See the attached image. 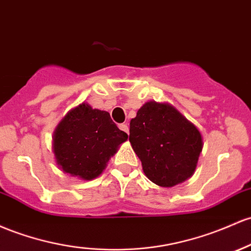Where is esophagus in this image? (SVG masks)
I'll return each instance as SVG.
<instances>
[{"mask_svg":"<svg viewBox=\"0 0 251 251\" xmlns=\"http://www.w3.org/2000/svg\"><path fill=\"white\" fill-rule=\"evenodd\" d=\"M119 128H120L121 131H124V132H125V133L128 134V126H127V124H120Z\"/></svg>","mask_w":251,"mask_h":251,"instance_id":"esophagus-1","label":"esophagus"}]
</instances>
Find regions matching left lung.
<instances>
[{
	"mask_svg": "<svg viewBox=\"0 0 251 251\" xmlns=\"http://www.w3.org/2000/svg\"><path fill=\"white\" fill-rule=\"evenodd\" d=\"M130 143L157 186L174 187L194 174L203 142L199 128L168 102L148 101L130 121Z\"/></svg>",
	"mask_w": 251,
	"mask_h": 251,
	"instance_id": "1",
	"label": "left lung"
}]
</instances>
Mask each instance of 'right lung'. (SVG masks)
Masks as SVG:
<instances>
[{"label":"right lung","instance_id":"right-lung-1","mask_svg":"<svg viewBox=\"0 0 251 251\" xmlns=\"http://www.w3.org/2000/svg\"><path fill=\"white\" fill-rule=\"evenodd\" d=\"M127 138L108 112L82 102L70 109L57 125L52 151L60 170L90 181L102 174L111 157Z\"/></svg>","mask_w":251,"mask_h":251}]
</instances>
